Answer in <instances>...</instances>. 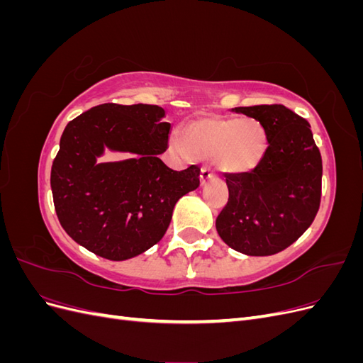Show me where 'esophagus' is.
<instances>
[{"instance_id": "34e87169", "label": "esophagus", "mask_w": 363, "mask_h": 363, "mask_svg": "<svg viewBox=\"0 0 363 363\" xmlns=\"http://www.w3.org/2000/svg\"><path fill=\"white\" fill-rule=\"evenodd\" d=\"M212 179H215V174H213L211 169L203 168V169H201V174H200V182H201V184H206L208 180H212Z\"/></svg>"}]
</instances>
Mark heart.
<instances>
[{"label":"heart","mask_w":363,"mask_h":363,"mask_svg":"<svg viewBox=\"0 0 363 363\" xmlns=\"http://www.w3.org/2000/svg\"><path fill=\"white\" fill-rule=\"evenodd\" d=\"M183 142L196 159H215L227 174H245L255 169L268 150L267 130L255 118L206 116L184 127ZM179 150L183 145L174 142Z\"/></svg>","instance_id":"heart-1"}]
</instances>
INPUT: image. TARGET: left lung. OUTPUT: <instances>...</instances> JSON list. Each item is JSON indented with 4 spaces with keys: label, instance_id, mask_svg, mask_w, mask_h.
Listing matches in <instances>:
<instances>
[{
    "label": "left lung",
    "instance_id": "8db88e82",
    "mask_svg": "<svg viewBox=\"0 0 363 363\" xmlns=\"http://www.w3.org/2000/svg\"><path fill=\"white\" fill-rule=\"evenodd\" d=\"M265 127L268 150L245 174H225L228 201L216 218L224 242L247 256H271L311 227L321 201L323 160L311 124L281 104L235 107Z\"/></svg>",
    "mask_w": 363,
    "mask_h": 363
}]
</instances>
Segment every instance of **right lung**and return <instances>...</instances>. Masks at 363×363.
<instances>
[{"mask_svg": "<svg viewBox=\"0 0 363 363\" xmlns=\"http://www.w3.org/2000/svg\"><path fill=\"white\" fill-rule=\"evenodd\" d=\"M151 104L106 103L65 127L51 168L59 221L77 244L108 260H127L156 245L174 206L200 186V168L174 171L167 151L171 124ZM104 149L131 152L133 160L98 164Z\"/></svg>", "mask_w": 363, "mask_h": 363, "instance_id": "add662e5", "label": "right lung"}]
</instances>
